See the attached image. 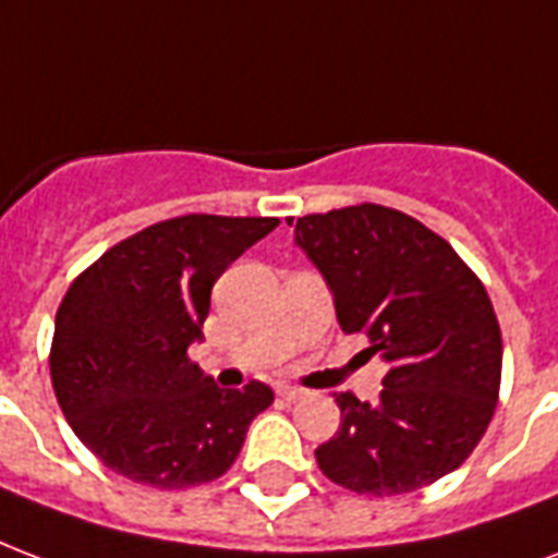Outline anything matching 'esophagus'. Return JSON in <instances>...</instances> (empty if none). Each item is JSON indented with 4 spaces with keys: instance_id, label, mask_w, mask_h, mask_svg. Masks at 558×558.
Wrapping results in <instances>:
<instances>
[{
    "instance_id": "1",
    "label": "esophagus",
    "mask_w": 558,
    "mask_h": 558,
    "mask_svg": "<svg viewBox=\"0 0 558 558\" xmlns=\"http://www.w3.org/2000/svg\"><path fill=\"white\" fill-rule=\"evenodd\" d=\"M279 397H284L288 403H296V400H303L305 391L303 388H296V385H279Z\"/></svg>"
}]
</instances>
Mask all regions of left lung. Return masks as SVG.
<instances>
[{"mask_svg":"<svg viewBox=\"0 0 558 558\" xmlns=\"http://www.w3.org/2000/svg\"><path fill=\"white\" fill-rule=\"evenodd\" d=\"M294 241L329 284L343 332L367 335V353L388 362L376 403L335 397L341 426L314 450L320 471L374 497L456 471L500 393V324L483 282L433 229L385 205L305 215Z\"/></svg>","mask_w":558,"mask_h":558,"instance_id":"8db88e82","label":"left lung"}]
</instances>
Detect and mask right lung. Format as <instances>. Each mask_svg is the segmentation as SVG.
Segmentation results:
<instances>
[{
	"instance_id": "1",
	"label": "right lung",
	"mask_w": 558,
	"mask_h": 558,
	"mask_svg": "<svg viewBox=\"0 0 558 558\" xmlns=\"http://www.w3.org/2000/svg\"><path fill=\"white\" fill-rule=\"evenodd\" d=\"M276 226V217H173L111 246L70 284L56 314L52 388L105 468L153 488L211 483L232 468L274 391L255 379L220 388L187 347L203 341L226 267Z\"/></svg>"
}]
</instances>
